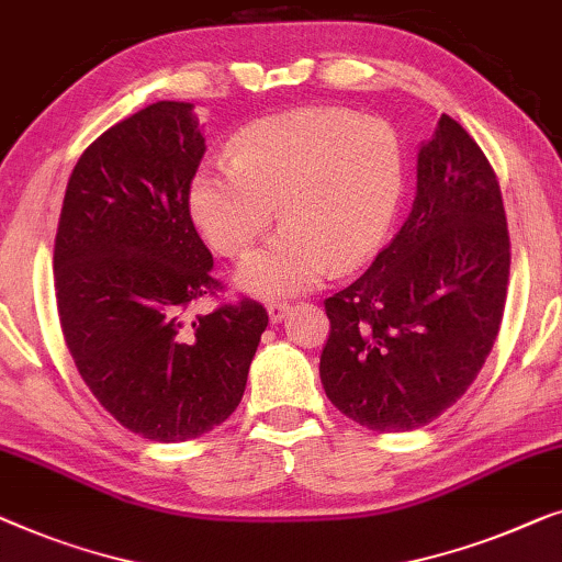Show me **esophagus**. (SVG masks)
<instances>
[{
  "label": "esophagus",
  "mask_w": 562,
  "mask_h": 562,
  "mask_svg": "<svg viewBox=\"0 0 562 562\" xmlns=\"http://www.w3.org/2000/svg\"><path fill=\"white\" fill-rule=\"evenodd\" d=\"M266 312H268V319L276 324V322H281L283 316L289 314V304H283V301H268Z\"/></svg>",
  "instance_id": "esophagus-1"
}]
</instances>
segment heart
I'll return each mask as SVG.
<instances>
[{"instance_id": "b5f03b06", "label": "heart", "mask_w": 562, "mask_h": 562, "mask_svg": "<svg viewBox=\"0 0 562 562\" xmlns=\"http://www.w3.org/2000/svg\"><path fill=\"white\" fill-rule=\"evenodd\" d=\"M405 192L403 142L385 119L304 105L258 119L227 144V165L192 177L190 213L207 246L243 256L248 294L281 299L349 273L382 248Z\"/></svg>"}]
</instances>
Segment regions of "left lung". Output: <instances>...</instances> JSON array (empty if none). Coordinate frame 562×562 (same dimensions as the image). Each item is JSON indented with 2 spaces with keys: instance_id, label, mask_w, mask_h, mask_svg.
Wrapping results in <instances>:
<instances>
[{
  "instance_id": "obj_1",
  "label": "left lung",
  "mask_w": 562,
  "mask_h": 562,
  "mask_svg": "<svg viewBox=\"0 0 562 562\" xmlns=\"http://www.w3.org/2000/svg\"><path fill=\"white\" fill-rule=\"evenodd\" d=\"M509 233L497 175L451 116L418 154L408 221L375 263L324 299L327 397L380 434L416 430L467 393L507 301Z\"/></svg>"
}]
</instances>
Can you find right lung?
Segmentation results:
<instances>
[{"mask_svg":"<svg viewBox=\"0 0 562 562\" xmlns=\"http://www.w3.org/2000/svg\"><path fill=\"white\" fill-rule=\"evenodd\" d=\"M202 154L190 103L146 105L80 154L55 233V299L80 378L121 426L161 443L238 408L268 324L248 296L190 314L225 291L190 215Z\"/></svg>","mask_w":562,"mask_h":562,"instance_id":"1","label":"right lung"}]
</instances>
